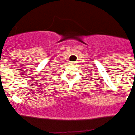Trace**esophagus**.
Instances as JSON below:
<instances>
[{"instance_id":"1","label":"esophagus","mask_w":135,"mask_h":135,"mask_svg":"<svg viewBox=\"0 0 135 135\" xmlns=\"http://www.w3.org/2000/svg\"><path fill=\"white\" fill-rule=\"evenodd\" d=\"M75 63V62H70V64H71V65H73V64H74Z\"/></svg>"}]
</instances>
